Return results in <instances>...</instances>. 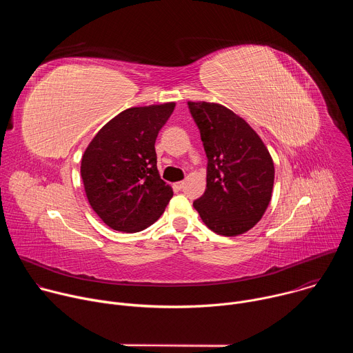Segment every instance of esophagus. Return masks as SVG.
<instances>
[{
    "instance_id": "1",
    "label": "esophagus",
    "mask_w": 353,
    "mask_h": 353,
    "mask_svg": "<svg viewBox=\"0 0 353 353\" xmlns=\"http://www.w3.org/2000/svg\"><path fill=\"white\" fill-rule=\"evenodd\" d=\"M184 184H185V183H184V181H179V183H176V184H174V187H176V188H177V190H183V187H184Z\"/></svg>"
}]
</instances>
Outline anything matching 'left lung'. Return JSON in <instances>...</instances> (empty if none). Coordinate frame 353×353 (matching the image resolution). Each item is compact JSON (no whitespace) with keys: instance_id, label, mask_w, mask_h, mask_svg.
I'll list each match as a JSON object with an SVG mask.
<instances>
[{"instance_id":"1","label":"left lung","mask_w":353,"mask_h":353,"mask_svg":"<svg viewBox=\"0 0 353 353\" xmlns=\"http://www.w3.org/2000/svg\"><path fill=\"white\" fill-rule=\"evenodd\" d=\"M188 109L208 158L207 188L192 205L212 232L241 234L254 228L270 204L272 158L259 134L228 108L188 102Z\"/></svg>"}]
</instances>
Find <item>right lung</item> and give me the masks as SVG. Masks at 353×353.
<instances>
[{
  "label": "right lung",
  "instance_id": "add662e5",
  "mask_svg": "<svg viewBox=\"0 0 353 353\" xmlns=\"http://www.w3.org/2000/svg\"><path fill=\"white\" fill-rule=\"evenodd\" d=\"M176 103L131 108L88 145L81 176L92 210L109 228L135 233L157 222L173 190L158 172L155 141Z\"/></svg>",
  "mask_w": 353,
  "mask_h": 353
}]
</instances>
